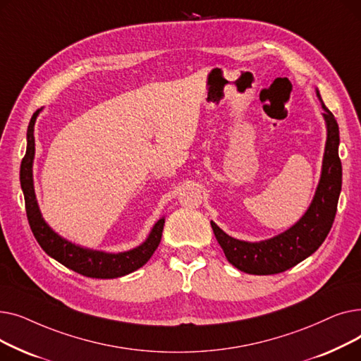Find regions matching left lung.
I'll return each instance as SVG.
<instances>
[{
  "label": "left lung",
  "instance_id": "8db88e82",
  "mask_svg": "<svg viewBox=\"0 0 361 361\" xmlns=\"http://www.w3.org/2000/svg\"><path fill=\"white\" fill-rule=\"evenodd\" d=\"M317 97L322 102L320 94ZM328 127L324 165L316 195L307 212L294 226L271 240L260 243L240 241L225 234L211 221L214 234L226 259L241 272L252 275H274L287 271L313 255L328 237L336 214L343 184V166L338 155L339 128L334 114L322 102Z\"/></svg>",
  "mask_w": 361,
  "mask_h": 361
}]
</instances>
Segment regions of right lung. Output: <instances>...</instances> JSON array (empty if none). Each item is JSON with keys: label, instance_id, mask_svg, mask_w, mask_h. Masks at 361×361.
I'll return each mask as SVG.
<instances>
[{"label": "right lung", "instance_id": "obj_1", "mask_svg": "<svg viewBox=\"0 0 361 361\" xmlns=\"http://www.w3.org/2000/svg\"><path fill=\"white\" fill-rule=\"evenodd\" d=\"M37 112H39V109L33 114L27 127V150L20 166V183L25 195L26 215L36 241L39 243V245L47 255H49L55 260H59L66 268L83 276L101 279L118 278L142 268L152 257V255L155 253L161 243L165 224L164 218L155 224L147 240L143 244H140L139 247L117 255L93 252L89 249L79 247V245H74L70 241L61 238L59 234H55L47 225L39 212V207H37L32 178V164L35 157L33 126L37 117Z\"/></svg>", "mask_w": 361, "mask_h": 361}]
</instances>
